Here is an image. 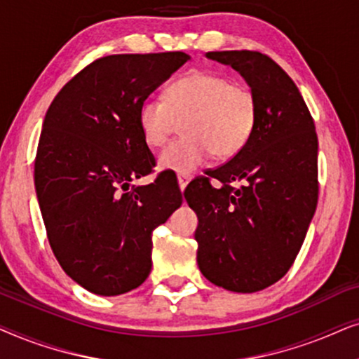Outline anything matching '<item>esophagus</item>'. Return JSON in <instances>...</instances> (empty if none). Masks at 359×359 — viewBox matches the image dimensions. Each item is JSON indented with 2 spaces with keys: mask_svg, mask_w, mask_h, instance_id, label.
<instances>
[{
  "mask_svg": "<svg viewBox=\"0 0 359 359\" xmlns=\"http://www.w3.org/2000/svg\"><path fill=\"white\" fill-rule=\"evenodd\" d=\"M177 180H179V187H180V190H185V187H187L189 185V182H190V177L189 175H185V174H180L179 177H177Z\"/></svg>",
  "mask_w": 359,
  "mask_h": 359,
  "instance_id": "34e87169",
  "label": "esophagus"
}]
</instances>
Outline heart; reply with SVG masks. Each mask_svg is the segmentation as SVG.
<instances>
[{"label":"heart","mask_w":359,"mask_h":359,"mask_svg":"<svg viewBox=\"0 0 359 359\" xmlns=\"http://www.w3.org/2000/svg\"><path fill=\"white\" fill-rule=\"evenodd\" d=\"M185 116L182 131L187 136L161 151V169L190 174L212 154L218 159L238 154L255 131L257 102L246 85L200 70L172 83L165 102L146 98L137 109V123L147 144L157 147L169 137L175 118Z\"/></svg>","instance_id":"heart-1"}]
</instances>
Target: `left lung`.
Here are the masks:
<instances>
[{"label":"left lung","mask_w":359,"mask_h":359,"mask_svg":"<svg viewBox=\"0 0 359 359\" xmlns=\"http://www.w3.org/2000/svg\"><path fill=\"white\" fill-rule=\"evenodd\" d=\"M207 57L246 80L257 119L246 146L184 195L198 217L202 274L218 287L251 294L284 277L299 255L317 208L318 140L299 88L274 60L255 50Z\"/></svg>","instance_id":"obj_1"}]
</instances>
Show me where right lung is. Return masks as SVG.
I'll return each instance as SVG.
<instances>
[{"mask_svg":"<svg viewBox=\"0 0 359 359\" xmlns=\"http://www.w3.org/2000/svg\"><path fill=\"white\" fill-rule=\"evenodd\" d=\"M190 55L118 54L92 62L47 109L34 184L54 255L76 284L97 295L140 287L151 272L152 231L182 205L157 177L137 123L140 104Z\"/></svg>","mask_w":359,"mask_h":359,"instance_id":"1","label":"right lung"}]
</instances>
